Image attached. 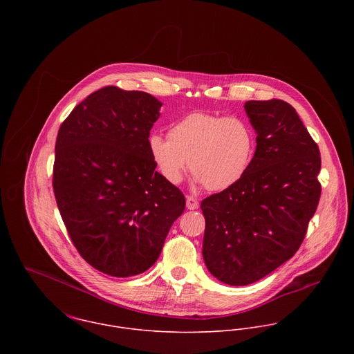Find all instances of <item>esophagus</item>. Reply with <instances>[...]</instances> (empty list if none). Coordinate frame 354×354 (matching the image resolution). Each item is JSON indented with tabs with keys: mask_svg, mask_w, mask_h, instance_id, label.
Here are the masks:
<instances>
[{
	"mask_svg": "<svg viewBox=\"0 0 354 354\" xmlns=\"http://www.w3.org/2000/svg\"><path fill=\"white\" fill-rule=\"evenodd\" d=\"M199 207V202L192 198V196H187V208L188 209H196Z\"/></svg>",
	"mask_w": 354,
	"mask_h": 354,
	"instance_id": "34e87169",
	"label": "esophagus"
}]
</instances>
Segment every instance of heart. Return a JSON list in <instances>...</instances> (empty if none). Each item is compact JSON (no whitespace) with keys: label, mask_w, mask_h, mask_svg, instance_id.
Masks as SVG:
<instances>
[{"label":"heart","mask_w":354,"mask_h":354,"mask_svg":"<svg viewBox=\"0 0 354 354\" xmlns=\"http://www.w3.org/2000/svg\"><path fill=\"white\" fill-rule=\"evenodd\" d=\"M254 151V135L250 124L237 115H216L194 111L177 121L169 139L149 138V152L160 176L178 184L187 170L208 191H223L247 173Z\"/></svg>","instance_id":"obj_1"}]
</instances>
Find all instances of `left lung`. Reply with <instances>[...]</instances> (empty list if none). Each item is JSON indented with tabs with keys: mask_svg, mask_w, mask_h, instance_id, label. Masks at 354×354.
<instances>
[{
	"mask_svg": "<svg viewBox=\"0 0 354 354\" xmlns=\"http://www.w3.org/2000/svg\"><path fill=\"white\" fill-rule=\"evenodd\" d=\"M256 151L244 177L202 202L203 259L230 286L253 283L299 251L322 187L320 152L296 109L281 100L244 104Z\"/></svg>",
	"mask_w": 354,
	"mask_h": 354,
	"instance_id": "left-lung-1",
	"label": "left lung"
}]
</instances>
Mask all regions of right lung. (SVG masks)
<instances>
[{
	"label": "right lung",
	"instance_id": "1",
	"mask_svg": "<svg viewBox=\"0 0 354 354\" xmlns=\"http://www.w3.org/2000/svg\"><path fill=\"white\" fill-rule=\"evenodd\" d=\"M162 102L107 86L59 127L53 189L69 237L103 274L127 278L159 257L185 198L156 170L149 138Z\"/></svg>",
	"mask_w": 354,
	"mask_h": 354
}]
</instances>
